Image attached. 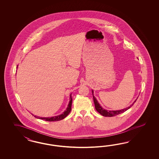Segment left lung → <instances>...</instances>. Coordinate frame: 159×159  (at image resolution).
<instances>
[{"label": "left lung", "mask_w": 159, "mask_h": 159, "mask_svg": "<svg viewBox=\"0 0 159 159\" xmlns=\"http://www.w3.org/2000/svg\"><path fill=\"white\" fill-rule=\"evenodd\" d=\"M92 93H93V100H94V105H95V108H96V110L97 112H98L101 115L104 116H109V117H111V116H117V115H118V114H120L121 113H123V112H124L125 111L128 110V109H129L130 107L134 104V103H135V101H134V103H133L131 106L128 107V108L122 109V110H117V111H107V110H106L103 109V108L101 107L100 105L99 104L97 100L96 97L93 96V91H92Z\"/></svg>", "instance_id": "obj_1"}]
</instances>
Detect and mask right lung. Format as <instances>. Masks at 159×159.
<instances>
[{
  "label": "right lung",
  "mask_w": 159,
  "mask_h": 159,
  "mask_svg": "<svg viewBox=\"0 0 159 159\" xmlns=\"http://www.w3.org/2000/svg\"><path fill=\"white\" fill-rule=\"evenodd\" d=\"M70 100L69 101V103L68 104V107L66 108V110L64 111L62 114H61L60 116H55L53 117H51V118H41V117H39V116H34V117L37 118L40 120H47V121H58V120H62L63 119H64L66 116L70 113V112L71 111V107H72V94H70ZM33 116H34L33 114H32Z\"/></svg>",
  "instance_id": "obj_1"
}]
</instances>
